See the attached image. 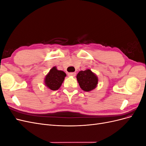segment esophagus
<instances>
[{"label": "esophagus", "mask_w": 146, "mask_h": 146, "mask_svg": "<svg viewBox=\"0 0 146 146\" xmlns=\"http://www.w3.org/2000/svg\"><path fill=\"white\" fill-rule=\"evenodd\" d=\"M76 75V72H69L68 73V76L70 77H75Z\"/></svg>", "instance_id": "34e87169"}]
</instances>
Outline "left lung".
<instances>
[{
  "mask_svg": "<svg viewBox=\"0 0 146 146\" xmlns=\"http://www.w3.org/2000/svg\"><path fill=\"white\" fill-rule=\"evenodd\" d=\"M77 80L81 89L86 92L95 89L98 84V77L90 69L79 72L77 75Z\"/></svg>",
  "mask_w": 146,
  "mask_h": 146,
  "instance_id": "1",
  "label": "left lung"
}]
</instances>
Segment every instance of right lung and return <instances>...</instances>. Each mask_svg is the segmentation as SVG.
Listing matches in <instances>:
<instances>
[{
	"label": "right lung",
	"instance_id": "right-lung-1",
	"mask_svg": "<svg viewBox=\"0 0 146 146\" xmlns=\"http://www.w3.org/2000/svg\"><path fill=\"white\" fill-rule=\"evenodd\" d=\"M66 74L62 70L56 69V66L53 67L45 77V85L52 91L58 90L64 80Z\"/></svg>",
	"mask_w": 146,
	"mask_h": 146
}]
</instances>
